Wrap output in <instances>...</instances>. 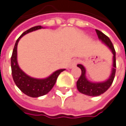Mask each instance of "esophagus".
<instances>
[{"instance_id": "obj_1", "label": "esophagus", "mask_w": 126, "mask_h": 126, "mask_svg": "<svg viewBox=\"0 0 126 126\" xmlns=\"http://www.w3.org/2000/svg\"><path fill=\"white\" fill-rule=\"evenodd\" d=\"M78 63V59H73L70 62L69 64V67L72 68L74 67H75L77 65V64Z\"/></svg>"}]
</instances>
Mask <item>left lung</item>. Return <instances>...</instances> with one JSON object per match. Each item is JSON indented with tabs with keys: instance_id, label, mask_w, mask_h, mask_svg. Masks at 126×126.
<instances>
[{
	"instance_id": "obj_1",
	"label": "left lung",
	"mask_w": 126,
	"mask_h": 126,
	"mask_svg": "<svg viewBox=\"0 0 126 126\" xmlns=\"http://www.w3.org/2000/svg\"><path fill=\"white\" fill-rule=\"evenodd\" d=\"M97 34V36L100 40H101L104 44H105L108 48L111 50L113 54V62H112V72L110 77L105 82H92L89 81L85 76L86 69L85 67L82 64H77V67L82 71L81 75L77 82V87L79 93L89 96H98L104 93L105 91L108 90V88L111 86L113 79L115 75V68H116V62H115V50L112 45L110 39L103 32L99 30H95Z\"/></svg>"
}]
</instances>
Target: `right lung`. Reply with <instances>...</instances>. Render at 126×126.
Instances as JSON below:
<instances>
[{
    "instance_id": "right-lung-1",
    "label": "right lung",
    "mask_w": 126,
    "mask_h": 126,
    "mask_svg": "<svg viewBox=\"0 0 126 126\" xmlns=\"http://www.w3.org/2000/svg\"><path fill=\"white\" fill-rule=\"evenodd\" d=\"M41 28L43 27L41 26H36L23 32L15 44L11 59V72L14 82L22 93L32 97H38L47 94L55 85L59 74L65 70L64 69H61L45 79H36L27 75L19 67L17 62V45L20 39L25 34Z\"/></svg>"
}]
</instances>
